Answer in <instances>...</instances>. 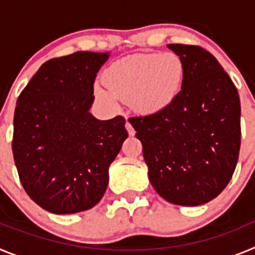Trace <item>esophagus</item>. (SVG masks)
I'll use <instances>...</instances> for the list:
<instances>
[{
	"label": "esophagus",
	"mask_w": 255,
	"mask_h": 255,
	"mask_svg": "<svg viewBox=\"0 0 255 255\" xmlns=\"http://www.w3.org/2000/svg\"><path fill=\"white\" fill-rule=\"evenodd\" d=\"M125 126H126V130H128V132H129V135H131L132 136V135L135 134V130H134V128H132L131 124H130L129 121H126Z\"/></svg>",
	"instance_id": "1"
}]
</instances>
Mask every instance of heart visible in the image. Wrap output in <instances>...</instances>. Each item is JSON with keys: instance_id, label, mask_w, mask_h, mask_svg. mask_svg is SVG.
Wrapping results in <instances>:
<instances>
[{"instance_id": "1", "label": "heart", "mask_w": 255, "mask_h": 255, "mask_svg": "<svg viewBox=\"0 0 255 255\" xmlns=\"http://www.w3.org/2000/svg\"><path fill=\"white\" fill-rule=\"evenodd\" d=\"M184 80V64L172 52L140 53L121 58L106 69L103 84L94 94L110 108L128 100L135 112L155 115L167 110L179 96Z\"/></svg>"}]
</instances>
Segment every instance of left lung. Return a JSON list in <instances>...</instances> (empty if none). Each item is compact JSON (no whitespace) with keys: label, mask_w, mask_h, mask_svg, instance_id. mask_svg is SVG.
I'll return each instance as SVG.
<instances>
[{"label":"left lung","mask_w":255,"mask_h":255,"mask_svg":"<svg viewBox=\"0 0 255 255\" xmlns=\"http://www.w3.org/2000/svg\"><path fill=\"white\" fill-rule=\"evenodd\" d=\"M184 64L176 101L163 112L131 117L154 190L172 204L215 199L233 177L240 150V100L216 57L198 46L167 44Z\"/></svg>","instance_id":"8db88e82"}]
</instances>
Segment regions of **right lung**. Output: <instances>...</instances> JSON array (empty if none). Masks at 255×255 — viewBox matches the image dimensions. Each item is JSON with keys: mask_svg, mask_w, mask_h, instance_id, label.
<instances>
[{"mask_svg": "<svg viewBox=\"0 0 255 255\" xmlns=\"http://www.w3.org/2000/svg\"><path fill=\"white\" fill-rule=\"evenodd\" d=\"M110 52L79 51L39 67L20 93L12 153L26 194L55 215L96 206L108 167L128 138L125 119L98 120L89 112L97 73Z\"/></svg>", "mask_w": 255, "mask_h": 255, "instance_id": "add662e5", "label": "right lung"}]
</instances>
